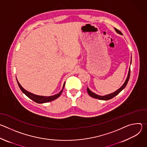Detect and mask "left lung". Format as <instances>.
<instances>
[{
  "instance_id": "left-lung-1",
  "label": "left lung",
  "mask_w": 147,
  "mask_h": 147,
  "mask_svg": "<svg viewBox=\"0 0 147 147\" xmlns=\"http://www.w3.org/2000/svg\"><path fill=\"white\" fill-rule=\"evenodd\" d=\"M115 30H116V31L120 34H122V33L119 30H117V28H115ZM130 67L129 69V74H128V76H127V77L126 78V80H125V81L124 82V83L123 84V85L119 89L117 90L116 91H115V92L113 93H112L111 94H109V95H105V96H99V95H98L95 94H94V92H92L88 88H87V92H88V94H89L90 96H91V97L92 98H96V99H100V100H109V99H111L112 98H113V97H115V96H116L118 94H119L125 87V86H127V82L129 80V78H130Z\"/></svg>"
}]
</instances>
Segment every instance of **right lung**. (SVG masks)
Segmentation results:
<instances>
[{"mask_svg": "<svg viewBox=\"0 0 147 147\" xmlns=\"http://www.w3.org/2000/svg\"><path fill=\"white\" fill-rule=\"evenodd\" d=\"M17 83L18 85L20 88V90H22V91L29 98H30L31 99H32L33 101L38 103H46V102H51L52 101L56 99H57L60 95V94L62 93L63 90V88L65 87V83H64L63 84V88L61 90V91L59 93L53 96H39V95H36L35 94H33L32 93H30L29 92H28L27 91H26L25 89H24L22 86L20 84V83L18 82L17 81Z\"/></svg>", "mask_w": 147, "mask_h": 147, "instance_id": "1", "label": "right lung"}]
</instances>
